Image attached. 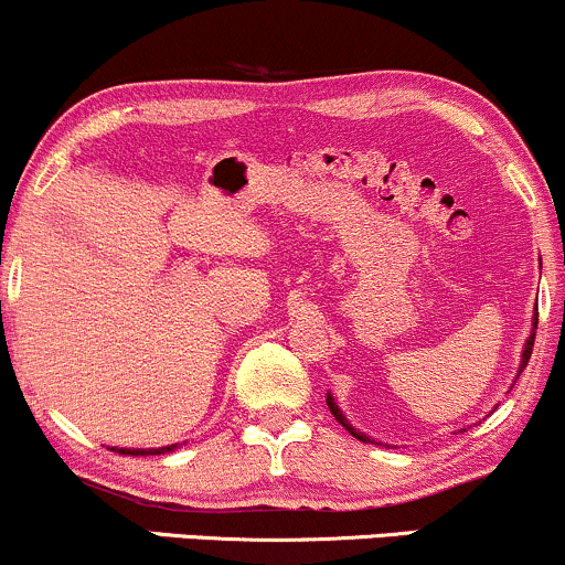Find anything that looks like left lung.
Listing matches in <instances>:
<instances>
[{
	"label": "left lung",
	"instance_id": "8db88e82",
	"mask_svg": "<svg viewBox=\"0 0 565 565\" xmlns=\"http://www.w3.org/2000/svg\"><path fill=\"white\" fill-rule=\"evenodd\" d=\"M536 316H539V313H534V332H531V338L525 340V349H523V359H520V370H518V375L523 373V370H525V364H529V359H531V351H534V338H536V324H539V319H536ZM327 405H330V413L334 415V418H338V424H343L345 429H349V431L353 434V437H356V439H362V443H373V439H370L367 434L356 431V429H353V426L349 424V420H345V415L340 413V407H338V405H334L332 394H327Z\"/></svg>",
	"mask_w": 565,
	"mask_h": 565
}]
</instances>
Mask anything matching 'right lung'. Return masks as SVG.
Returning <instances> with one entry per match:
<instances>
[{"label":"right lung","instance_id":"obj_1","mask_svg":"<svg viewBox=\"0 0 565 565\" xmlns=\"http://www.w3.org/2000/svg\"><path fill=\"white\" fill-rule=\"evenodd\" d=\"M173 448H177V445H169V448H147V450H131V448H109V450H115V454H122V456H160V454H169Z\"/></svg>","mask_w":565,"mask_h":565}]
</instances>
